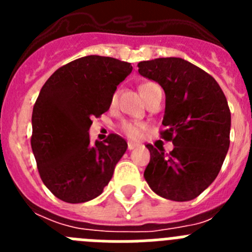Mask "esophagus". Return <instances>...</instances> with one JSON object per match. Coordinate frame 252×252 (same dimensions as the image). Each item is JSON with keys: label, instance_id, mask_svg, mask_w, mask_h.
Segmentation results:
<instances>
[{"label": "esophagus", "instance_id": "34e87169", "mask_svg": "<svg viewBox=\"0 0 252 252\" xmlns=\"http://www.w3.org/2000/svg\"><path fill=\"white\" fill-rule=\"evenodd\" d=\"M135 148H137V144H135V142H127V149L128 150H133Z\"/></svg>", "mask_w": 252, "mask_h": 252}]
</instances>
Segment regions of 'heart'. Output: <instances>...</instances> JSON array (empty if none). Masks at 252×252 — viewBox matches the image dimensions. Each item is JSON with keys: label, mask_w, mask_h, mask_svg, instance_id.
Returning <instances> with one entry per match:
<instances>
[{"label": "heart", "mask_w": 252, "mask_h": 252, "mask_svg": "<svg viewBox=\"0 0 252 252\" xmlns=\"http://www.w3.org/2000/svg\"><path fill=\"white\" fill-rule=\"evenodd\" d=\"M153 83H144L140 87V92H141L142 97H144V93H145L146 88L149 86H151ZM116 97L112 98V103L115 102ZM146 125L142 124V122H131V121H125L121 124V131L130 139H139L140 135H141V131L145 130Z\"/></svg>", "instance_id": "1"}]
</instances>
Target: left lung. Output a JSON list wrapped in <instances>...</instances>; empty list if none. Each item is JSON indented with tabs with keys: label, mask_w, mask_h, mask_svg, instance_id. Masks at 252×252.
Masks as SVG:
<instances>
[{
	"label": "left lung",
	"mask_w": 252,
	"mask_h": 252,
	"mask_svg": "<svg viewBox=\"0 0 252 252\" xmlns=\"http://www.w3.org/2000/svg\"><path fill=\"white\" fill-rule=\"evenodd\" d=\"M139 73L165 92L161 132L174 149L166 155L146 145L144 178L154 193L170 201H192L212 184L230 148L231 112L215 78L182 58L140 62Z\"/></svg>",
	"instance_id": "1"
}]
</instances>
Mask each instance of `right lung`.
<instances>
[{
    "instance_id": "add662e5",
    "label": "right lung",
    "mask_w": 252,
    "mask_h": 252,
    "mask_svg": "<svg viewBox=\"0 0 252 252\" xmlns=\"http://www.w3.org/2000/svg\"><path fill=\"white\" fill-rule=\"evenodd\" d=\"M132 72L130 63L88 55L53 73L32 110L31 148L46 188L66 203L102 194L127 149L111 133L91 145V117L110 110L117 86Z\"/></svg>"
}]
</instances>
